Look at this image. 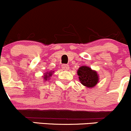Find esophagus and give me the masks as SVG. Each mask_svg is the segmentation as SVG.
<instances>
[{
    "label": "esophagus",
    "mask_w": 131,
    "mask_h": 131,
    "mask_svg": "<svg viewBox=\"0 0 131 131\" xmlns=\"http://www.w3.org/2000/svg\"><path fill=\"white\" fill-rule=\"evenodd\" d=\"M62 68L66 71V70L69 69V66L67 65V64H64V65L62 66Z\"/></svg>",
    "instance_id": "34e87169"
}]
</instances>
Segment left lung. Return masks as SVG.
Returning a JSON list of instances; mask_svg holds the SVG:
<instances>
[{
	"instance_id": "obj_1",
	"label": "left lung",
	"mask_w": 131,
	"mask_h": 131,
	"mask_svg": "<svg viewBox=\"0 0 131 131\" xmlns=\"http://www.w3.org/2000/svg\"><path fill=\"white\" fill-rule=\"evenodd\" d=\"M78 75L81 84L88 88L95 87L98 83L99 76L95 71L87 66H81L78 70Z\"/></svg>"
}]
</instances>
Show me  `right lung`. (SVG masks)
<instances>
[{
    "instance_id": "obj_1",
    "label": "right lung",
    "mask_w": 131,
    "mask_h": 131,
    "mask_svg": "<svg viewBox=\"0 0 131 131\" xmlns=\"http://www.w3.org/2000/svg\"><path fill=\"white\" fill-rule=\"evenodd\" d=\"M52 75V71H51V72H47V73L45 74V75H44V76H43L44 80L45 81L49 80L48 79H50V77Z\"/></svg>"
}]
</instances>
